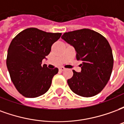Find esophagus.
I'll use <instances>...</instances> for the list:
<instances>
[{"label": "esophagus", "mask_w": 124, "mask_h": 124, "mask_svg": "<svg viewBox=\"0 0 124 124\" xmlns=\"http://www.w3.org/2000/svg\"><path fill=\"white\" fill-rule=\"evenodd\" d=\"M64 70H65L64 68H63V67L59 68V71H60V72H62V71H64Z\"/></svg>", "instance_id": "obj_1"}]
</instances>
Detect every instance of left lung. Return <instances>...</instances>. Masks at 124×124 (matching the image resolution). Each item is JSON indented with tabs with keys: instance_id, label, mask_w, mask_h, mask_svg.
Returning <instances> with one entry per match:
<instances>
[{
	"instance_id": "left-lung-1",
	"label": "left lung",
	"mask_w": 124,
	"mask_h": 124,
	"mask_svg": "<svg viewBox=\"0 0 124 124\" xmlns=\"http://www.w3.org/2000/svg\"><path fill=\"white\" fill-rule=\"evenodd\" d=\"M62 38L71 44L81 60V72L73 71L67 80L71 90L78 96L92 97L104 89L112 74L114 58L108 41L96 31L88 28L65 32Z\"/></svg>"
}]
</instances>
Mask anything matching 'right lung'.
Wrapping results in <instances>:
<instances>
[{"label": "right lung", "mask_w": 124, "mask_h": 124, "mask_svg": "<svg viewBox=\"0 0 124 124\" xmlns=\"http://www.w3.org/2000/svg\"><path fill=\"white\" fill-rule=\"evenodd\" d=\"M61 35L62 33L29 28L18 33L11 41L7 54V68L12 83L23 96L36 98L50 88L58 69H48L46 64L42 66V62Z\"/></svg>", "instance_id": "right-lung-1"}]
</instances>
